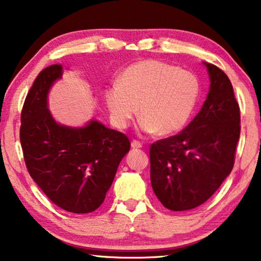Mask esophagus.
Segmentation results:
<instances>
[{
  "label": "esophagus",
  "mask_w": 261,
  "mask_h": 261,
  "mask_svg": "<svg viewBox=\"0 0 261 261\" xmlns=\"http://www.w3.org/2000/svg\"><path fill=\"white\" fill-rule=\"evenodd\" d=\"M131 146L134 147V148H140V147H143L142 143L138 142V140H132V142H131Z\"/></svg>",
  "instance_id": "esophagus-1"
}]
</instances>
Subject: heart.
<instances>
[{"instance_id":"1","label":"heart","mask_w":261,"mask_h":261,"mask_svg":"<svg viewBox=\"0 0 261 261\" xmlns=\"http://www.w3.org/2000/svg\"><path fill=\"white\" fill-rule=\"evenodd\" d=\"M200 82L195 74L155 59L127 66L117 84L106 89L105 100L111 122L126 129L136 115L147 134L171 135L182 129L195 108Z\"/></svg>"}]
</instances>
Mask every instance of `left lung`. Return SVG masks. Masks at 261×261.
<instances>
[{"mask_svg":"<svg viewBox=\"0 0 261 261\" xmlns=\"http://www.w3.org/2000/svg\"><path fill=\"white\" fill-rule=\"evenodd\" d=\"M210 88L195 118L181 134L150 148L151 185L165 208L185 212L203 204L220 188L234 164L241 111L226 74L213 64Z\"/></svg>","mask_w":261,"mask_h":261,"instance_id":"1","label":"left lung"}]
</instances>
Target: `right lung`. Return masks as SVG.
I'll list each match as a JSON object with an SVG mask.
<instances>
[{
    "label": "right lung",
    "instance_id": "add662e5",
    "mask_svg": "<svg viewBox=\"0 0 261 261\" xmlns=\"http://www.w3.org/2000/svg\"><path fill=\"white\" fill-rule=\"evenodd\" d=\"M63 74V66L52 65L37 76L20 115V145L30 176L45 195L66 212L88 214L105 201L130 140L95 119L81 127L57 123L47 96Z\"/></svg>",
    "mask_w": 261,
    "mask_h": 261
}]
</instances>
